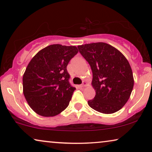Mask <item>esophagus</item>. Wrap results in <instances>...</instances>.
I'll return each mask as SVG.
<instances>
[{
    "mask_svg": "<svg viewBox=\"0 0 152 152\" xmlns=\"http://www.w3.org/2000/svg\"><path fill=\"white\" fill-rule=\"evenodd\" d=\"M87 83L86 82H83V83H82V84H81L80 86V87H84V86H87Z\"/></svg>",
    "mask_w": 152,
    "mask_h": 152,
    "instance_id": "esophagus-1",
    "label": "esophagus"
}]
</instances>
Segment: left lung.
Returning a JSON list of instances; mask_svg holds the SVG:
<instances>
[{
  "label": "left lung",
  "instance_id": "8db88e82",
  "mask_svg": "<svg viewBox=\"0 0 152 152\" xmlns=\"http://www.w3.org/2000/svg\"><path fill=\"white\" fill-rule=\"evenodd\" d=\"M93 72L94 99L88 101L95 111L111 114L121 109L129 99L134 77L126 57L115 48L103 42L77 46Z\"/></svg>",
  "mask_w": 152,
  "mask_h": 152
}]
</instances>
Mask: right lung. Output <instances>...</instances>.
Wrapping results in <instances>:
<instances>
[{
    "label": "right lung",
    "instance_id": "1",
    "mask_svg": "<svg viewBox=\"0 0 152 152\" xmlns=\"http://www.w3.org/2000/svg\"><path fill=\"white\" fill-rule=\"evenodd\" d=\"M77 53L76 46L53 44L31 59L23 76V91L35 113L53 117L67 108L75 88L70 84L66 67Z\"/></svg>",
    "mask_w": 152,
    "mask_h": 152
}]
</instances>
